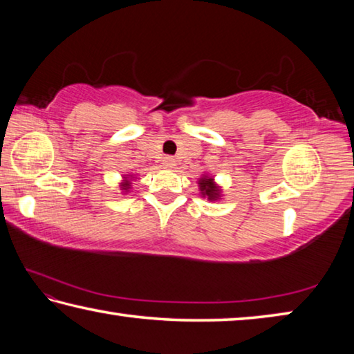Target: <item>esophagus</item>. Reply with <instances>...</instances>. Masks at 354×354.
Wrapping results in <instances>:
<instances>
[{"label":"esophagus","instance_id":"esophagus-1","mask_svg":"<svg viewBox=\"0 0 354 354\" xmlns=\"http://www.w3.org/2000/svg\"><path fill=\"white\" fill-rule=\"evenodd\" d=\"M162 165L165 167V169H175L176 162H175V159L171 158V156H165L164 160H162Z\"/></svg>","mask_w":354,"mask_h":354}]
</instances>
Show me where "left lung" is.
I'll use <instances>...</instances> for the list:
<instances>
[{"mask_svg":"<svg viewBox=\"0 0 354 354\" xmlns=\"http://www.w3.org/2000/svg\"><path fill=\"white\" fill-rule=\"evenodd\" d=\"M198 189L200 195L203 198H207V201H218L221 200V194H223V189L215 183L214 176L209 175V173H203L198 178Z\"/></svg>","mask_w":354,"mask_h":354,"instance_id":"left-lung-1","label":"left lung"}]
</instances>
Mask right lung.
<instances>
[{
	"instance_id": "right-lung-1",
	"label": "right lung",
	"mask_w": 354,
	"mask_h": 354,
	"mask_svg": "<svg viewBox=\"0 0 354 354\" xmlns=\"http://www.w3.org/2000/svg\"><path fill=\"white\" fill-rule=\"evenodd\" d=\"M136 175H133V173H129V175H123V179L122 183H120V190H122V194H128V192H131V185H133V181H136Z\"/></svg>"
}]
</instances>
